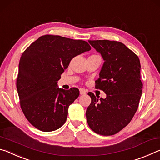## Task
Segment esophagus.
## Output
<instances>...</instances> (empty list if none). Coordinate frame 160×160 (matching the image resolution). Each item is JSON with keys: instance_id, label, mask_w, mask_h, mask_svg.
Masks as SVG:
<instances>
[{"instance_id": "esophagus-1", "label": "esophagus", "mask_w": 160, "mask_h": 160, "mask_svg": "<svg viewBox=\"0 0 160 160\" xmlns=\"http://www.w3.org/2000/svg\"><path fill=\"white\" fill-rule=\"evenodd\" d=\"M79 92H80L81 95H83V94L86 93V90L84 89V88H80Z\"/></svg>"}]
</instances>
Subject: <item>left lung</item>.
<instances>
[{"mask_svg":"<svg viewBox=\"0 0 160 160\" xmlns=\"http://www.w3.org/2000/svg\"><path fill=\"white\" fill-rule=\"evenodd\" d=\"M88 42L105 61L95 88L103 91L106 98L98 99L93 93H88L91 103L86 110V120L97 134L112 135L128 125L138 108L142 92L140 59L120 42Z\"/></svg>","mask_w":160,"mask_h":160,"instance_id":"obj_1","label":"left lung"}]
</instances>
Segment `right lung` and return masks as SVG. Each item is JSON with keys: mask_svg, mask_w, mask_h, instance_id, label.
I'll use <instances>...</instances> for the list:
<instances>
[{"mask_svg": "<svg viewBox=\"0 0 160 160\" xmlns=\"http://www.w3.org/2000/svg\"><path fill=\"white\" fill-rule=\"evenodd\" d=\"M90 49L86 41L45 35L23 52L16 86L21 109L34 127L50 132L64 124L69 106L79 91L59 88L57 82L71 60Z\"/></svg>", "mask_w": 160, "mask_h": 160, "instance_id": "1", "label": "right lung"}]
</instances>
